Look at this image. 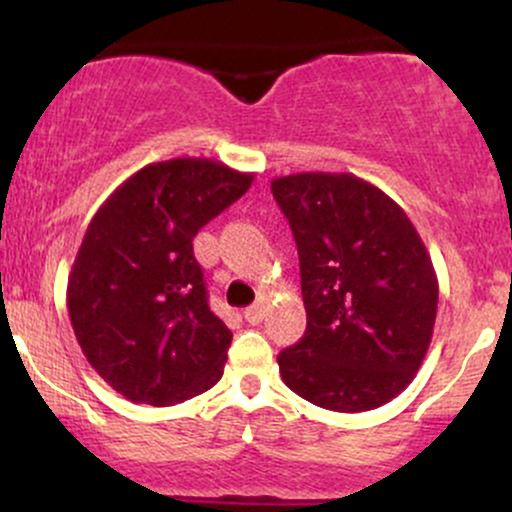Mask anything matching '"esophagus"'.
Here are the masks:
<instances>
[{"label": "esophagus", "instance_id": "34e87169", "mask_svg": "<svg viewBox=\"0 0 512 512\" xmlns=\"http://www.w3.org/2000/svg\"><path fill=\"white\" fill-rule=\"evenodd\" d=\"M245 320L250 322V325H260V322L264 320V315H267V305L264 303H255L250 305V308H245Z\"/></svg>", "mask_w": 512, "mask_h": 512}]
</instances>
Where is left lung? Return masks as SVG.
Returning a JSON list of instances; mask_svg holds the SVG:
<instances>
[{
	"instance_id": "left-lung-1",
	"label": "left lung",
	"mask_w": 512,
	"mask_h": 512,
	"mask_svg": "<svg viewBox=\"0 0 512 512\" xmlns=\"http://www.w3.org/2000/svg\"><path fill=\"white\" fill-rule=\"evenodd\" d=\"M301 260L308 327L281 380L322 409H378L416 378L438 313V276L404 209L354 173L272 180Z\"/></svg>"
}]
</instances>
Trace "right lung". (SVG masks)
Segmentation results:
<instances>
[{
    "mask_svg": "<svg viewBox=\"0 0 512 512\" xmlns=\"http://www.w3.org/2000/svg\"><path fill=\"white\" fill-rule=\"evenodd\" d=\"M252 180L214 158L149 163L88 223L69 320L86 361L129 402L170 407L221 380L233 334L211 313L192 240Z\"/></svg>",
    "mask_w": 512,
    "mask_h": 512,
    "instance_id": "right-lung-1",
    "label": "right lung"
}]
</instances>
